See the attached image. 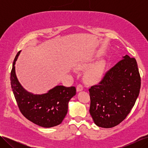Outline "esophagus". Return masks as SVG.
Listing matches in <instances>:
<instances>
[{
  "mask_svg": "<svg viewBox=\"0 0 148 148\" xmlns=\"http://www.w3.org/2000/svg\"><path fill=\"white\" fill-rule=\"evenodd\" d=\"M83 89V85L82 84H78L77 85V92L82 91Z\"/></svg>",
  "mask_w": 148,
  "mask_h": 148,
  "instance_id": "1",
  "label": "esophagus"
}]
</instances>
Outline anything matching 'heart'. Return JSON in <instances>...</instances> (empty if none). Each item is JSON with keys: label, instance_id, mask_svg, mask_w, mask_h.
I'll use <instances>...</instances> for the list:
<instances>
[{"label": "heart", "instance_id": "obj_1", "mask_svg": "<svg viewBox=\"0 0 148 148\" xmlns=\"http://www.w3.org/2000/svg\"><path fill=\"white\" fill-rule=\"evenodd\" d=\"M89 66L88 62H80L76 65L77 69H84ZM106 67V62L104 60H100L91 66L85 74V79L88 83H95L99 81L104 74Z\"/></svg>", "mask_w": 148, "mask_h": 148}]
</instances>
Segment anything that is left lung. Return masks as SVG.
<instances>
[{
  "instance_id": "obj_1",
  "label": "left lung",
  "mask_w": 148,
  "mask_h": 148,
  "mask_svg": "<svg viewBox=\"0 0 148 148\" xmlns=\"http://www.w3.org/2000/svg\"><path fill=\"white\" fill-rule=\"evenodd\" d=\"M140 88L136 60L126 55L107 71L99 84L89 89V113L94 122L106 128L117 126L130 112Z\"/></svg>"
}]
</instances>
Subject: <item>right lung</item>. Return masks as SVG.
Returning <instances> with one entry per match:
<instances>
[{
  "label": "right lung",
  "instance_id": "obj_1",
  "mask_svg": "<svg viewBox=\"0 0 148 148\" xmlns=\"http://www.w3.org/2000/svg\"><path fill=\"white\" fill-rule=\"evenodd\" d=\"M20 52L17 53L13 60L10 74L11 86L18 108L24 117L39 126H57L66 116L69 102L76 95V88L57 86L43 95H33L26 91L15 73V64Z\"/></svg>",
  "mask_w": 148,
  "mask_h": 148
}]
</instances>
